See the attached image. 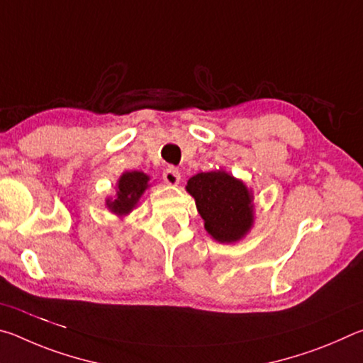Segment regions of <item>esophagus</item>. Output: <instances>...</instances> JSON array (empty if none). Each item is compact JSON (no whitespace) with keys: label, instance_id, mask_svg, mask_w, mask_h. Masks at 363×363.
Wrapping results in <instances>:
<instances>
[{"label":"esophagus","instance_id":"obj_1","mask_svg":"<svg viewBox=\"0 0 363 363\" xmlns=\"http://www.w3.org/2000/svg\"><path fill=\"white\" fill-rule=\"evenodd\" d=\"M163 181L168 184V186H177L181 181V173L179 169L174 167H169L163 171Z\"/></svg>","mask_w":363,"mask_h":363}]
</instances>
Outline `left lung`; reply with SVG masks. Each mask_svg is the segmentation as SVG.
Listing matches in <instances>:
<instances>
[{"mask_svg": "<svg viewBox=\"0 0 363 363\" xmlns=\"http://www.w3.org/2000/svg\"><path fill=\"white\" fill-rule=\"evenodd\" d=\"M186 190L216 242L237 243L253 229L255 196L242 179L224 169L208 171L190 177Z\"/></svg>", "mask_w": 363, "mask_h": 363, "instance_id": "1", "label": "left lung"}]
</instances>
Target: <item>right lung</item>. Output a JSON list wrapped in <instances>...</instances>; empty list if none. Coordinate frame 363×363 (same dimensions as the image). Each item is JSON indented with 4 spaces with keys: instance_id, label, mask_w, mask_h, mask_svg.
I'll use <instances>...</instances> for the list:
<instances>
[{
    "instance_id": "obj_1",
    "label": "right lung",
    "mask_w": 363,
    "mask_h": 363,
    "mask_svg": "<svg viewBox=\"0 0 363 363\" xmlns=\"http://www.w3.org/2000/svg\"><path fill=\"white\" fill-rule=\"evenodd\" d=\"M150 176L143 171H125L116 181V195L106 199V206L110 213L125 218L138 206L140 196L150 187Z\"/></svg>"
}]
</instances>
